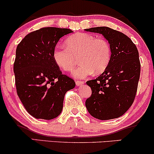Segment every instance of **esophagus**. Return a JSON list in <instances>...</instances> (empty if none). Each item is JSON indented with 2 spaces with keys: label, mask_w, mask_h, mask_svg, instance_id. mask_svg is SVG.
<instances>
[{
  "label": "esophagus",
  "mask_w": 154,
  "mask_h": 154,
  "mask_svg": "<svg viewBox=\"0 0 154 154\" xmlns=\"http://www.w3.org/2000/svg\"><path fill=\"white\" fill-rule=\"evenodd\" d=\"M75 83L77 86H80L82 84H84V82L82 80H75Z\"/></svg>",
  "instance_id": "1"
}]
</instances>
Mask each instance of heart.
<instances>
[{"label": "heart", "mask_w": 154, "mask_h": 154, "mask_svg": "<svg viewBox=\"0 0 154 154\" xmlns=\"http://www.w3.org/2000/svg\"><path fill=\"white\" fill-rule=\"evenodd\" d=\"M66 47H56L53 57L56 64L65 72H71L79 61L82 64L74 72L78 77H85L93 72L103 73L111 59V47L103 38H96L88 33H77L65 40Z\"/></svg>", "instance_id": "1"}]
</instances>
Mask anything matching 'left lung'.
Listing matches in <instances>:
<instances>
[{"mask_svg":"<svg viewBox=\"0 0 154 154\" xmlns=\"http://www.w3.org/2000/svg\"><path fill=\"white\" fill-rule=\"evenodd\" d=\"M85 31L103 35L112 51L106 69L97 78L86 82L92 90L86 108L96 119H116L122 116L135 100L140 75L138 51L127 35L108 26Z\"/></svg>","mask_w":154,"mask_h":154,"instance_id":"8db88e82","label":"left lung"}]
</instances>
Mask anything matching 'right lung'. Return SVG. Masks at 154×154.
I'll return each mask as SVG.
<instances>
[{
	"mask_svg": "<svg viewBox=\"0 0 154 154\" xmlns=\"http://www.w3.org/2000/svg\"><path fill=\"white\" fill-rule=\"evenodd\" d=\"M71 32L66 28L43 27L26 35L17 45L14 63L17 95L36 119L57 117L65 93L75 87L74 79L63 75L53 57L59 39Z\"/></svg>",
	"mask_w": 154,
	"mask_h": 154,
	"instance_id": "right-lung-1",
	"label": "right lung"
}]
</instances>
